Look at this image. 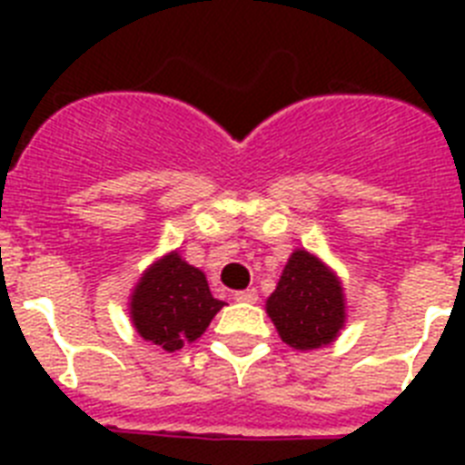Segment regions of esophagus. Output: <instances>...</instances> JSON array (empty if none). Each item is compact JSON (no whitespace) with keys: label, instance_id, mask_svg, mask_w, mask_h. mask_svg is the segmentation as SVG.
<instances>
[{"label":"esophagus","instance_id":"34e87169","mask_svg":"<svg viewBox=\"0 0 465 465\" xmlns=\"http://www.w3.org/2000/svg\"><path fill=\"white\" fill-rule=\"evenodd\" d=\"M235 300L237 302H256L258 293L253 289H246V291H240V293H235Z\"/></svg>","mask_w":465,"mask_h":465}]
</instances>
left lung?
Masks as SVG:
<instances>
[{
    "label": "left lung",
    "instance_id": "1",
    "mask_svg": "<svg viewBox=\"0 0 465 465\" xmlns=\"http://www.w3.org/2000/svg\"><path fill=\"white\" fill-rule=\"evenodd\" d=\"M268 314L286 344L316 349L338 338L344 323L340 282L307 252H295L283 268Z\"/></svg>",
    "mask_w": 465,
    "mask_h": 465
}]
</instances>
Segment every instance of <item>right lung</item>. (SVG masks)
Wrapping results in <instances>:
<instances>
[{"label":"right lung","instance_id":"1","mask_svg":"<svg viewBox=\"0 0 465 465\" xmlns=\"http://www.w3.org/2000/svg\"><path fill=\"white\" fill-rule=\"evenodd\" d=\"M223 305L200 270L170 253L139 279L130 314L143 340L176 351L200 338Z\"/></svg>","mask_w":465,"mask_h":465}]
</instances>
